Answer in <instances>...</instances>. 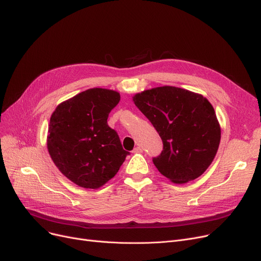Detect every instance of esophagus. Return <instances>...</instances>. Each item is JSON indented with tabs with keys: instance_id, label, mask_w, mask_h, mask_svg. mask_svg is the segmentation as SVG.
<instances>
[{
	"instance_id": "1",
	"label": "esophagus",
	"mask_w": 261,
	"mask_h": 261,
	"mask_svg": "<svg viewBox=\"0 0 261 261\" xmlns=\"http://www.w3.org/2000/svg\"><path fill=\"white\" fill-rule=\"evenodd\" d=\"M142 151H143V149H142V147H140V146L135 147V148L132 150L133 153H140V152H142Z\"/></svg>"
}]
</instances>
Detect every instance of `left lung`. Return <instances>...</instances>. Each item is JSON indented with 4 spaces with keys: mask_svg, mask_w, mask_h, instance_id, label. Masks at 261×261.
<instances>
[{
    "mask_svg": "<svg viewBox=\"0 0 261 261\" xmlns=\"http://www.w3.org/2000/svg\"><path fill=\"white\" fill-rule=\"evenodd\" d=\"M133 102L149 119L163 142L152 161L174 184H186L206 172L218 152L221 127L202 95L175 86H161L133 96Z\"/></svg>",
    "mask_w": 261,
    "mask_h": 261,
    "instance_id": "obj_1",
    "label": "left lung"
}]
</instances>
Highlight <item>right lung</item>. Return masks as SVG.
<instances>
[{
    "label": "right lung",
    "instance_id": "right-lung-1",
    "mask_svg": "<svg viewBox=\"0 0 261 261\" xmlns=\"http://www.w3.org/2000/svg\"><path fill=\"white\" fill-rule=\"evenodd\" d=\"M119 93L89 88L60 103L52 113L47 146L52 161L76 186L98 189L119 171L129 154L108 117Z\"/></svg>",
    "mask_w": 261,
    "mask_h": 261
}]
</instances>
